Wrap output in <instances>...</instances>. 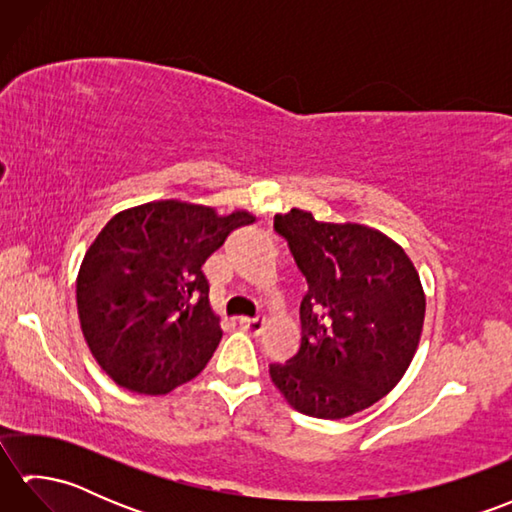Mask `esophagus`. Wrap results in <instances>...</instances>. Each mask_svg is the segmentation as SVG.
I'll list each match as a JSON object with an SVG mask.
<instances>
[{
	"label": "esophagus",
	"instance_id": "esophagus-1",
	"mask_svg": "<svg viewBox=\"0 0 512 512\" xmlns=\"http://www.w3.org/2000/svg\"><path fill=\"white\" fill-rule=\"evenodd\" d=\"M239 328L250 334H259L264 330V319H250V317H242L239 319Z\"/></svg>",
	"mask_w": 512,
	"mask_h": 512
}]
</instances>
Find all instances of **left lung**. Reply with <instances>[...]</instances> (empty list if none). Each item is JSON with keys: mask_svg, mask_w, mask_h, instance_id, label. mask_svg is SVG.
<instances>
[{"mask_svg": "<svg viewBox=\"0 0 512 512\" xmlns=\"http://www.w3.org/2000/svg\"><path fill=\"white\" fill-rule=\"evenodd\" d=\"M306 277L301 345L270 378L290 407L339 420L394 389L418 350L424 290L416 266L385 233L365 224L317 222L290 209L275 215Z\"/></svg>", "mask_w": 512, "mask_h": 512, "instance_id": "left-lung-1", "label": "left lung"}]
</instances>
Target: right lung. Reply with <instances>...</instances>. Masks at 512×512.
I'll return each mask as SVG.
<instances>
[{
  "label": "right lung",
  "mask_w": 512,
  "mask_h": 512,
  "mask_svg": "<svg viewBox=\"0 0 512 512\" xmlns=\"http://www.w3.org/2000/svg\"><path fill=\"white\" fill-rule=\"evenodd\" d=\"M255 215L158 200L116 213L76 277L81 330L116 385L165 396L209 363L222 339L202 264Z\"/></svg>",
  "instance_id": "1"
}]
</instances>
